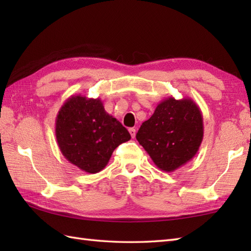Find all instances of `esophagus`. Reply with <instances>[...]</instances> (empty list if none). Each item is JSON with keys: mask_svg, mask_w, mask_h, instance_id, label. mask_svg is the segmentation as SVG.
Wrapping results in <instances>:
<instances>
[{"mask_svg": "<svg viewBox=\"0 0 251 251\" xmlns=\"http://www.w3.org/2000/svg\"><path fill=\"white\" fill-rule=\"evenodd\" d=\"M129 132H130L131 138H135V137H136V129H135V128H130V129H129Z\"/></svg>", "mask_w": 251, "mask_h": 251, "instance_id": "obj_1", "label": "esophagus"}]
</instances>
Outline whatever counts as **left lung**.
<instances>
[{"instance_id": "left-lung-1", "label": "left lung", "mask_w": 251, "mask_h": 251, "mask_svg": "<svg viewBox=\"0 0 251 251\" xmlns=\"http://www.w3.org/2000/svg\"><path fill=\"white\" fill-rule=\"evenodd\" d=\"M202 136L200 106L191 98L168 97L142 123L136 138L159 169L172 173L196 155Z\"/></svg>"}]
</instances>
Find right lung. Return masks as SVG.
<instances>
[{
  "label": "right lung",
  "instance_id": "obj_1",
  "mask_svg": "<svg viewBox=\"0 0 251 251\" xmlns=\"http://www.w3.org/2000/svg\"><path fill=\"white\" fill-rule=\"evenodd\" d=\"M55 132L62 155L88 174L102 170L115 149L130 139L128 130L106 113L102 101L81 95L62 104Z\"/></svg>",
  "mask_w": 251,
  "mask_h": 251
}]
</instances>
